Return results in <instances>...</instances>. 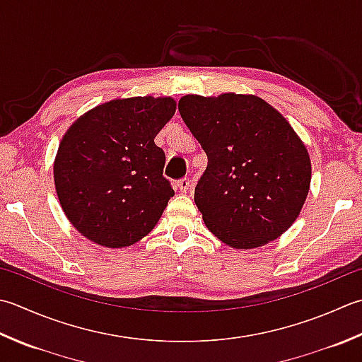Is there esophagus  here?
Here are the masks:
<instances>
[{
    "mask_svg": "<svg viewBox=\"0 0 362 362\" xmlns=\"http://www.w3.org/2000/svg\"><path fill=\"white\" fill-rule=\"evenodd\" d=\"M177 188H179L182 193H187L188 188H189V179L188 177H183L179 182H177Z\"/></svg>",
    "mask_w": 362,
    "mask_h": 362,
    "instance_id": "1",
    "label": "esophagus"
}]
</instances>
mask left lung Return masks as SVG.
Listing matches in <instances>:
<instances>
[{
  "mask_svg": "<svg viewBox=\"0 0 362 362\" xmlns=\"http://www.w3.org/2000/svg\"><path fill=\"white\" fill-rule=\"evenodd\" d=\"M179 112L207 153L194 202L211 233L238 250L278 238L306 201L310 160L292 127L254 95H185Z\"/></svg>",
  "mask_w": 362,
  "mask_h": 362,
  "instance_id": "1",
  "label": "left lung"
}]
</instances>
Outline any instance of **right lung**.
Wrapping results in <instances>:
<instances>
[{
  "label": "right lung",
  "mask_w": 362,
  "mask_h": 362,
  "mask_svg": "<svg viewBox=\"0 0 362 362\" xmlns=\"http://www.w3.org/2000/svg\"><path fill=\"white\" fill-rule=\"evenodd\" d=\"M175 112L173 98L133 97L90 110L70 127L54 160L62 210L90 242L124 247L151 232L174 189L153 138Z\"/></svg>",
  "instance_id": "1"
}]
</instances>
